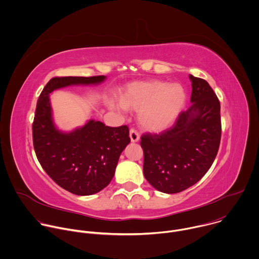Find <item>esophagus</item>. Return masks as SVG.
Segmentation results:
<instances>
[{
  "label": "esophagus",
  "instance_id": "obj_1",
  "mask_svg": "<svg viewBox=\"0 0 259 259\" xmlns=\"http://www.w3.org/2000/svg\"><path fill=\"white\" fill-rule=\"evenodd\" d=\"M129 136H130V139L132 142H138L140 140V134L134 128L130 129Z\"/></svg>",
  "mask_w": 259,
  "mask_h": 259
}]
</instances>
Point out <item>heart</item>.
<instances>
[{
	"label": "heart",
	"instance_id": "b5f03b06",
	"mask_svg": "<svg viewBox=\"0 0 259 259\" xmlns=\"http://www.w3.org/2000/svg\"><path fill=\"white\" fill-rule=\"evenodd\" d=\"M186 103V92L179 84L143 81L128 84L120 101L112 106L139 111L138 121L146 130L161 132L170 128Z\"/></svg>",
	"mask_w": 259,
	"mask_h": 259
}]
</instances>
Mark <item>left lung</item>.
Listing matches in <instances>:
<instances>
[{"label":"left lung","mask_w":259,"mask_h":259,"mask_svg":"<svg viewBox=\"0 0 259 259\" xmlns=\"http://www.w3.org/2000/svg\"><path fill=\"white\" fill-rule=\"evenodd\" d=\"M189 78L190 107L179 114L173 127L159 134H143L140 142L146 180L168 194L197 183L211 167L220 144V102L205 80Z\"/></svg>","instance_id":"left-lung-1"}]
</instances>
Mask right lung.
I'll return each instance as SVG.
<instances>
[{
  "mask_svg": "<svg viewBox=\"0 0 259 259\" xmlns=\"http://www.w3.org/2000/svg\"><path fill=\"white\" fill-rule=\"evenodd\" d=\"M105 76L54 77L44 87L33 122V144L46 173L63 189L76 195H92L112 180L125 147L130 143L126 125L109 127L90 120L70 133L54 125L50 93L71 85H96Z\"/></svg>",
  "mask_w": 259,
  "mask_h": 259,
  "instance_id": "right-lung-1",
  "label": "right lung"
}]
</instances>
